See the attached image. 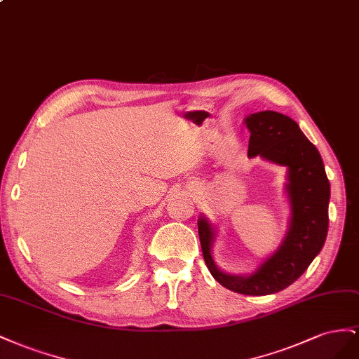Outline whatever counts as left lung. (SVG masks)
<instances>
[{
	"instance_id": "obj_1",
	"label": "left lung",
	"mask_w": 359,
	"mask_h": 359,
	"mask_svg": "<svg viewBox=\"0 0 359 359\" xmlns=\"http://www.w3.org/2000/svg\"><path fill=\"white\" fill-rule=\"evenodd\" d=\"M245 123L251 132L248 156H262L289 168L292 221L287 236L257 271L245 276L224 273L213 263V230L203 217L198 219V236L204 262L215 280L231 292L263 296L289 287L320 252L330 224L331 189L320 153L294 120L275 111H260Z\"/></svg>"
}]
</instances>
